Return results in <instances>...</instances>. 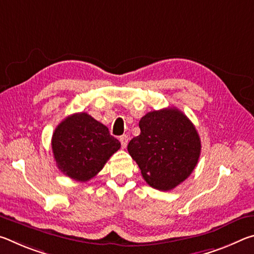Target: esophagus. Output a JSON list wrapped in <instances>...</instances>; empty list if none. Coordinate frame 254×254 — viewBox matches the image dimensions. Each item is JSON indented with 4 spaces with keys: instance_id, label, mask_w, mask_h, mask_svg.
<instances>
[{
    "instance_id": "34e87169",
    "label": "esophagus",
    "mask_w": 254,
    "mask_h": 254,
    "mask_svg": "<svg viewBox=\"0 0 254 254\" xmlns=\"http://www.w3.org/2000/svg\"><path fill=\"white\" fill-rule=\"evenodd\" d=\"M120 142H121V145H122L123 149L127 148V144L128 142L127 135H121V136H120Z\"/></svg>"
}]
</instances>
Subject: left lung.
<instances>
[{
  "instance_id": "obj_1",
  "label": "left lung",
  "mask_w": 254,
  "mask_h": 254,
  "mask_svg": "<svg viewBox=\"0 0 254 254\" xmlns=\"http://www.w3.org/2000/svg\"><path fill=\"white\" fill-rule=\"evenodd\" d=\"M127 151L150 186L170 190L187 179L198 162L200 139L194 124L176 107L149 112Z\"/></svg>"
}]
</instances>
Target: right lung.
Returning a JSON list of instances; mask_svg holds the SVG:
<instances>
[{
  "label": "right lung",
  "mask_w": 254,
  "mask_h": 254,
  "mask_svg": "<svg viewBox=\"0 0 254 254\" xmlns=\"http://www.w3.org/2000/svg\"><path fill=\"white\" fill-rule=\"evenodd\" d=\"M51 147L58 169L76 182L85 183L100 173L121 143L104 124L81 112L58 124Z\"/></svg>",
  "instance_id": "obj_1"
}]
</instances>
